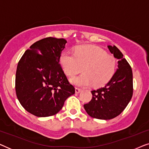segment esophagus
<instances>
[{
    "mask_svg": "<svg viewBox=\"0 0 149 149\" xmlns=\"http://www.w3.org/2000/svg\"><path fill=\"white\" fill-rule=\"evenodd\" d=\"M81 89L77 88V87H76V88H75V93H80V92H81Z\"/></svg>",
    "mask_w": 149,
    "mask_h": 149,
    "instance_id": "34e87169",
    "label": "esophagus"
}]
</instances>
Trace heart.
<instances>
[{"label": "heart", "mask_w": 149, "mask_h": 149, "mask_svg": "<svg viewBox=\"0 0 149 149\" xmlns=\"http://www.w3.org/2000/svg\"><path fill=\"white\" fill-rule=\"evenodd\" d=\"M60 62L68 77H74L83 69L84 73L70 79L73 85L79 87H86L91 83L94 87L105 85L112 79L117 68L115 57L93 45L79 46L74 54L63 52Z\"/></svg>", "instance_id": "b5f03b06"}]
</instances>
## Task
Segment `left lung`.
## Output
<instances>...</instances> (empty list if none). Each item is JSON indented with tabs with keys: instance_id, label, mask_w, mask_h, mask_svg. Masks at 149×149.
<instances>
[{
	"instance_id": "1",
	"label": "left lung",
	"mask_w": 149,
	"mask_h": 149,
	"mask_svg": "<svg viewBox=\"0 0 149 149\" xmlns=\"http://www.w3.org/2000/svg\"><path fill=\"white\" fill-rule=\"evenodd\" d=\"M108 48L118 59V68L104 87L91 91L92 99L83 106L90 117L104 120L113 119L120 115L133 95L131 66L117 47L108 45Z\"/></svg>"
}]
</instances>
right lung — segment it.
<instances>
[{
    "instance_id": "obj_1",
    "label": "right lung",
    "mask_w": 149,
    "mask_h": 149,
    "mask_svg": "<svg viewBox=\"0 0 149 149\" xmlns=\"http://www.w3.org/2000/svg\"><path fill=\"white\" fill-rule=\"evenodd\" d=\"M67 41L47 37L32 44L17 64L15 91L21 105L38 117L56 115L75 92L60 64Z\"/></svg>"
}]
</instances>
